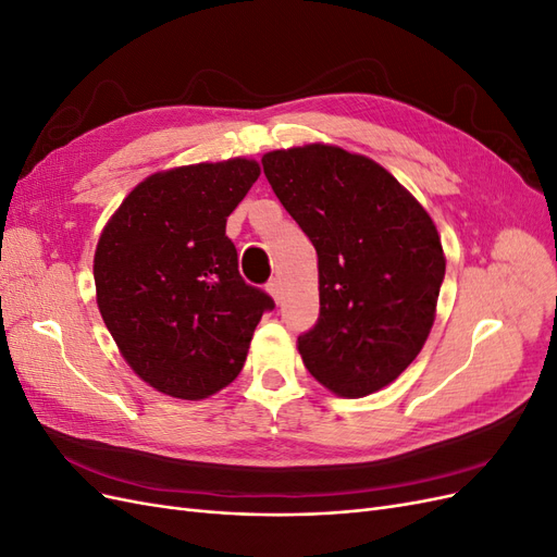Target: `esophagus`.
Wrapping results in <instances>:
<instances>
[{"label":"esophagus","mask_w":557,"mask_h":557,"mask_svg":"<svg viewBox=\"0 0 557 557\" xmlns=\"http://www.w3.org/2000/svg\"><path fill=\"white\" fill-rule=\"evenodd\" d=\"M267 290H269V295H272L276 301H281V299H283L281 278H269V283H267Z\"/></svg>","instance_id":"34e87169"}]
</instances>
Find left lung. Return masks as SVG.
Wrapping results in <instances>:
<instances>
[{"mask_svg":"<svg viewBox=\"0 0 557 557\" xmlns=\"http://www.w3.org/2000/svg\"><path fill=\"white\" fill-rule=\"evenodd\" d=\"M264 176L318 252L320 313L297 348L342 397L393 383L423 348L446 274L440 232L393 174L311 144L272 150Z\"/></svg>","mask_w":557,"mask_h":557,"instance_id":"8db88e82","label":"left lung"}]
</instances>
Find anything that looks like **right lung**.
<instances>
[{
	"mask_svg": "<svg viewBox=\"0 0 557 557\" xmlns=\"http://www.w3.org/2000/svg\"><path fill=\"white\" fill-rule=\"evenodd\" d=\"M256 160L148 176L95 250L97 307L127 364L156 391L205 399L230 385L274 299L239 274L227 215L258 181Z\"/></svg>",
	"mask_w": 557,
	"mask_h": 557,
	"instance_id": "right-lung-1",
	"label": "right lung"
}]
</instances>
